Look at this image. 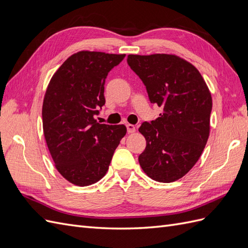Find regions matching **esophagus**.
I'll list each match as a JSON object with an SVG mask.
<instances>
[{
    "label": "esophagus",
    "instance_id": "esophagus-1",
    "mask_svg": "<svg viewBox=\"0 0 248 248\" xmlns=\"http://www.w3.org/2000/svg\"><path fill=\"white\" fill-rule=\"evenodd\" d=\"M126 127H127V132H128V133H132V132L136 131V126L132 125V124H127Z\"/></svg>",
    "mask_w": 248,
    "mask_h": 248
}]
</instances>
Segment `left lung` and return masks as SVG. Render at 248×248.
Here are the masks:
<instances>
[{
  "label": "left lung",
  "instance_id": "left-lung-1",
  "mask_svg": "<svg viewBox=\"0 0 248 248\" xmlns=\"http://www.w3.org/2000/svg\"><path fill=\"white\" fill-rule=\"evenodd\" d=\"M127 63L146 86L149 99L162 108L139 131L147 146L140 156L142 170L155 181L174 182L201 157L210 133L212 97L199 70L175 55H129Z\"/></svg>",
  "mask_w": 248,
  "mask_h": 248
}]
</instances>
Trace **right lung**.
<instances>
[{
	"label": "right lung",
	"mask_w": 248,
	"mask_h": 248,
	"mask_svg": "<svg viewBox=\"0 0 248 248\" xmlns=\"http://www.w3.org/2000/svg\"><path fill=\"white\" fill-rule=\"evenodd\" d=\"M125 55L81 50L52 76L42 106L43 133L56 169L67 181L88 186L108 170L124 125L99 124L94 116L104 98L108 72Z\"/></svg>",
	"instance_id": "right-lung-1"
}]
</instances>
